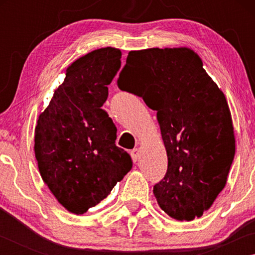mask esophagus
<instances>
[{
    "label": "esophagus",
    "mask_w": 255,
    "mask_h": 255,
    "mask_svg": "<svg viewBox=\"0 0 255 255\" xmlns=\"http://www.w3.org/2000/svg\"><path fill=\"white\" fill-rule=\"evenodd\" d=\"M131 158L133 162H137L138 158H139V149L138 148H135L131 150Z\"/></svg>",
    "instance_id": "esophagus-1"
}]
</instances>
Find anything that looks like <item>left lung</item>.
<instances>
[{
  "instance_id": "1",
  "label": "left lung",
  "mask_w": 255,
  "mask_h": 255,
  "mask_svg": "<svg viewBox=\"0 0 255 255\" xmlns=\"http://www.w3.org/2000/svg\"><path fill=\"white\" fill-rule=\"evenodd\" d=\"M118 86L156 110L167 154L153 190L158 206L176 221L201 217L225 188L235 155L225 94L188 47L129 51Z\"/></svg>"
}]
</instances>
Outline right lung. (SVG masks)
I'll use <instances>...</instances> for the list:
<instances>
[{
    "label": "right lung",
    "instance_id": "add662e5",
    "mask_svg": "<svg viewBox=\"0 0 255 255\" xmlns=\"http://www.w3.org/2000/svg\"><path fill=\"white\" fill-rule=\"evenodd\" d=\"M122 66V50L103 47L74 60L34 128L41 179L67 211L82 215L110 195L131 169L116 146V128L101 109Z\"/></svg>",
    "mask_w": 255,
    "mask_h": 255
}]
</instances>
